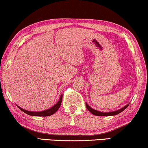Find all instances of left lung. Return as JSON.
<instances>
[{
	"label": "left lung",
	"instance_id": "left-lung-1",
	"mask_svg": "<svg viewBox=\"0 0 148 148\" xmlns=\"http://www.w3.org/2000/svg\"><path fill=\"white\" fill-rule=\"evenodd\" d=\"M129 105H130V104H127V105L125 106L124 107L121 108V109L117 110V111H113V112H108V113H103V112H100V111H96V110L92 109V108L89 107V106L88 105V104L86 103V107L87 108V109H88V111H90L91 113L93 114V115H97V116H112V115H117V114H119V113H121L122 111H123L126 108L128 107Z\"/></svg>",
	"mask_w": 148,
	"mask_h": 148
}]
</instances>
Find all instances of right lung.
<instances>
[{
    "mask_svg": "<svg viewBox=\"0 0 148 148\" xmlns=\"http://www.w3.org/2000/svg\"><path fill=\"white\" fill-rule=\"evenodd\" d=\"M62 95H61V97L60 98L59 101L55 105L52 107L50 109H47V110H45V111H39V112H33V111H28L27 110H25L22 108H21L17 106L18 109L20 110H21L22 111H23L24 113H25L26 114H27L29 115H32V116H50L52 115L53 114L56 113V111L59 109V108L60 107V105H61L62 103Z\"/></svg>",
    "mask_w": 148,
    "mask_h": 148,
    "instance_id": "1",
    "label": "right lung"
}]
</instances>
